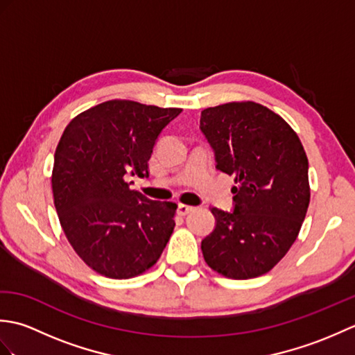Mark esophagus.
<instances>
[{"mask_svg": "<svg viewBox=\"0 0 355 355\" xmlns=\"http://www.w3.org/2000/svg\"><path fill=\"white\" fill-rule=\"evenodd\" d=\"M192 206H187V205H178V209H177V212H178V215H182V216H184V215H187L189 212H192Z\"/></svg>", "mask_w": 355, "mask_h": 355, "instance_id": "34e87169", "label": "esophagus"}]
</instances>
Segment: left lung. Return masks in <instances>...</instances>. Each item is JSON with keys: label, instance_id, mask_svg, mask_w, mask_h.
<instances>
[{"label": "left lung", "instance_id": "obj_1", "mask_svg": "<svg viewBox=\"0 0 355 355\" xmlns=\"http://www.w3.org/2000/svg\"><path fill=\"white\" fill-rule=\"evenodd\" d=\"M200 130L216 169L235 178L233 210L212 207L215 229L201 241L207 266L232 279L267 273L296 241L310 205L308 158L285 120L254 102L201 111Z\"/></svg>", "mask_w": 355, "mask_h": 355}]
</instances>
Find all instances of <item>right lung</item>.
Segmentation results:
<instances>
[{
  "label": "right lung",
  "instance_id": "obj_1",
  "mask_svg": "<svg viewBox=\"0 0 355 355\" xmlns=\"http://www.w3.org/2000/svg\"><path fill=\"white\" fill-rule=\"evenodd\" d=\"M180 112L108 101L67 125L55 153L53 198L67 239L97 273L139 276L168 244L177 205L131 191L125 177H148L158 135Z\"/></svg>",
  "mask_w": 355,
  "mask_h": 355
}]
</instances>
